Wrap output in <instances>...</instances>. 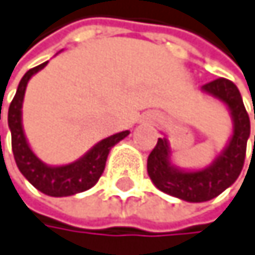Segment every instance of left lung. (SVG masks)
<instances>
[{"label":"left lung","mask_w":255,"mask_h":255,"mask_svg":"<svg viewBox=\"0 0 255 255\" xmlns=\"http://www.w3.org/2000/svg\"><path fill=\"white\" fill-rule=\"evenodd\" d=\"M203 89L224 101L233 115L234 131L224 152L207 169L196 172H183L171 165L166 139H158L148 155V175L157 189L189 203H204L213 199L238 180L245 163L247 142L251 131L248 112L238 86L231 80L216 78L204 84Z\"/></svg>","instance_id":"1"}]
</instances>
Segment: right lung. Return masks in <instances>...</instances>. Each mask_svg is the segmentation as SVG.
I'll return each mask as SVG.
<instances>
[{"instance_id":"obj_1","label":"right lung","mask_w":255,"mask_h":255,"mask_svg":"<svg viewBox=\"0 0 255 255\" xmlns=\"http://www.w3.org/2000/svg\"><path fill=\"white\" fill-rule=\"evenodd\" d=\"M48 62L31 68L22 77L17 86L16 95L8 107V127L11 131V149L13 157L21 174L42 193L49 196H69L80 192H84L97 184L101 174L106 168V160L113 145L127 137L130 131H121L107 139L98 142L84 157L65 166H46L42 163L30 149L27 139L24 136L22 124H21V107L24 101L25 87L31 75L40 71ZM1 115V109H0ZM1 119V116H0Z\"/></svg>"}]
</instances>
